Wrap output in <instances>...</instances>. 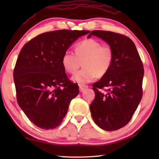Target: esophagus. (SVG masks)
<instances>
[{
  "mask_svg": "<svg viewBox=\"0 0 159 159\" xmlns=\"http://www.w3.org/2000/svg\"><path fill=\"white\" fill-rule=\"evenodd\" d=\"M88 88V85H83V84H79V90L80 92H83V90Z\"/></svg>",
  "mask_w": 159,
  "mask_h": 159,
  "instance_id": "esophagus-1",
  "label": "esophagus"
}]
</instances>
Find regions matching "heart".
Wrapping results in <instances>:
<instances>
[{"mask_svg": "<svg viewBox=\"0 0 159 159\" xmlns=\"http://www.w3.org/2000/svg\"><path fill=\"white\" fill-rule=\"evenodd\" d=\"M75 52L66 50L61 57V64L67 73L74 74L83 62V68L72 78L79 83H89L96 76H104L114 61L112 48L94 39H85L77 43Z\"/></svg>", "mask_w": 159, "mask_h": 159, "instance_id": "b5f03b06", "label": "heart"}]
</instances>
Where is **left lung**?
I'll return each instance as SVG.
<instances>
[{
	"label": "left lung",
	"mask_w": 159,
	"mask_h": 159,
	"mask_svg": "<svg viewBox=\"0 0 159 159\" xmlns=\"http://www.w3.org/2000/svg\"><path fill=\"white\" fill-rule=\"evenodd\" d=\"M92 35L112 48L114 57L108 73L93 84L95 97L90 105V112L99 128L116 130L128 124L141 101L143 64L130 38L100 30L92 31L88 38Z\"/></svg>",
	"instance_id": "1"
}]
</instances>
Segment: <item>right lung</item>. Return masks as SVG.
<instances>
[{"mask_svg":"<svg viewBox=\"0 0 159 159\" xmlns=\"http://www.w3.org/2000/svg\"><path fill=\"white\" fill-rule=\"evenodd\" d=\"M89 31L57 30L32 39L19 54L13 72L19 106L40 128L50 130L62 122L79 85L71 81L61 57L78 38Z\"/></svg>","mask_w":159,"mask_h":159,"instance_id":"obj_1","label":"right lung"}]
</instances>
